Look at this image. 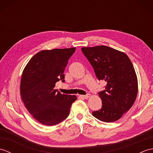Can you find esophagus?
<instances>
[{
    "label": "esophagus",
    "mask_w": 153,
    "mask_h": 153,
    "mask_svg": "<svg viewBox=\"0 0 153 153\" xmlns=\"http://www.w3.org/2000/svg\"><path fill=\"white\" fill-rule=\"evenodd\" d=\"M80 97H82V98H83V99H88L89 97H90V94H87V95H80Z\"/></svg>",
    "instance_id": "esophagus-1"
}]
</instances>
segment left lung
<instances>
[{
	"mask_svg": "<svg viewBox=\"0 0 153 153\" xmlns=\"http://www.w3.org/2000/svg\"><path fill=\"white\" fill-rule=\"evenodd\" d=\"M99 80L106 82L100 91L102 108L93 111L96 118L105 122L119 120L131 108L138 91L137 77L129 57L123 52L107 46L82 47Z\"/></svg>",
	"mask_w": 153,
	"mask_h": 153,
	"instance_id": "8db88e82",
	"label": "left lung"
}]
</instances>
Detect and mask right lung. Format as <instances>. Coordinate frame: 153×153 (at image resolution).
I'll use <instances>...</instances> for the list:
<instances>
[{"instance_id":"1","label":"right lung","mask_w":153,"mask_h":153,"mask_svg":"<svg viewBox=\"0 0 153 153\" xmlns=\"http://www.w3.org/2000/svg\"><path fill=\"white\" fill-rule=\"evenodd\" d=\"M76 47L39 52L23 71L20 95L32 116L45 126H54L69 115L76 95H65L55 89L59 80L64 82V71Z\"/></svg>"}]
</instances>
